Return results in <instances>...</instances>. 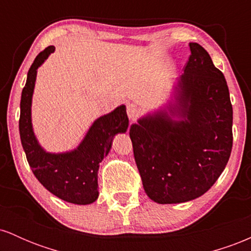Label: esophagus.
Instances as JSON below:
<instances>
[{
  "label": "esophagus",
  "instance_id": "esophagus-1",
  "mask_svg": "<svg viewBox=\"0 0 251 251\" xmlns=\"http://www.w3.org/2000/svg\"><path fill=\"white\" fill-rule=\"evenodd\" d=\"M126 111H127V116L129 118V120H134L135 118L138 117V114H139V108H138L134 103H129Z\"/></svg>",
  "mask_w": 251,
  "mask_h": 251
}]
</instances>
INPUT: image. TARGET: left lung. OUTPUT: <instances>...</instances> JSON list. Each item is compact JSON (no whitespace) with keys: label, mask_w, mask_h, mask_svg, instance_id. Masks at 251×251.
Wrapping results in <instances>:
<instances>
[{"label":"left lung","mask_w":251,"mask_h":251,"mask_svg":"<svg viewBox=\"0 0 251 251\" xmlns=\"http://www.w3.org/2000/svg\"><path fill=\"white\" fill-rule=\"evenodd\" d=\"M191 55L166 105L129 128L146 195L177 204L201 197L226 169L232 148V106L223 73L190 42Z\"/></svg>","instance_id":"left-lung-1"}]
</instances>
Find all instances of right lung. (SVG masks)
Segmentation results:
<instances>
[{
    "label": "right lung",
    "mask_w": 251,
    "mask_h": 251,
    "mask_svg": "<svg viewBox=\"0 0 251 251\" xmlns=\"http://www.w3.org/2000/svg\"><path fill=\"white\" fill-rule=\"evenodd\" d=\"M54 50V46L42 50L28 71L20 103V137L28 164L37 180L60 200L77 205H87L99 197V164L108 154L114 135L127 131L128 118L126 106H118L111 113L94 120L76 149L61 153L46 151L34 133L31 124V100L37 68Z\"/></svg>",
    "instance_id": "right-lung-1"
}]
</instances>
